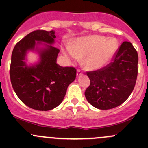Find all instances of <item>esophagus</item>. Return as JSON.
I'll use <instances>...</instances> for the list:
<instances>
[{"instance_id": "obj_1", "label": "esophagus", "mask_w": 148, "mask_h": 148, "mask_svg": "<svg viewBox=\"0 0 148 148\" xmlns=\"http://www.w3.org/2000/svg\"><path fill=\"white\" fill-rule=\"evenodd\" d=\"M82 74H83V72L81 69H77V77H79V76H81Z\"/></svg>"}]
</instances>
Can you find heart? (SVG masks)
Here are the masks:
<instances>
[{"instance_id":"b5f03b06","label":"heart","mask_w":148,"mask_h":148,"mask_svg":"<svg viewBox=\"0 0 148 148\" xmlns=\"http://www.w3.org/2000/svg\"><path fill=\"white\" fill-rule=\"evenodd\" d=\"M119 47L116 38L92 35L79 38L72 46H67L64 53L71 62L84 57V65L90 70L98 69L107 64L114 56Z\"/></svg>"}]
</instances>
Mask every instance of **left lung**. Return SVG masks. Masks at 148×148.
Listing matches in <instances>:
<instances>
[{"instance_id": "8db88e82", "label": "left lung", "mask_w": 148, "mask_h": 148, "mask_svg": "<svg viewBox=\"0 0 148 148\" xmlns=\"http://www.w3.org/2000/svg\"><path fill=\"white\" fill-rule=\"evenodd\" d=\"M138 54L130 42L124 41L112 59L100 69L86 71L90 85L85 91L88 102L99 110L118 107L133 91L138 77Z\"/></svg>"}]
</instances>
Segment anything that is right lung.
<instances>
[{
    "label": "right lung",
    "mask_w": 148,
    "mask_h": 148,
    "mask_svg": "<svg viewBox=\"0 0 148 148\" xmlns=\"http://www.w3.org/2000/svg\"><path fill=\"white\" fill-rule=\"evenodd\" d=\"M54 34L53 31H32L16 44L12 52L10 67L12 86L21 101L34 110L48 111L59 105L68 86L76 79L74 67H62L56 64L60 50L49 45L54 43ZM39 41L48 44L39 48L38 46L41 44ZM34 49L40 54V62L27 66L24 62L26 53Z\"/></svg>",
    "instance_id": "obj_1"
}]
</instances>
